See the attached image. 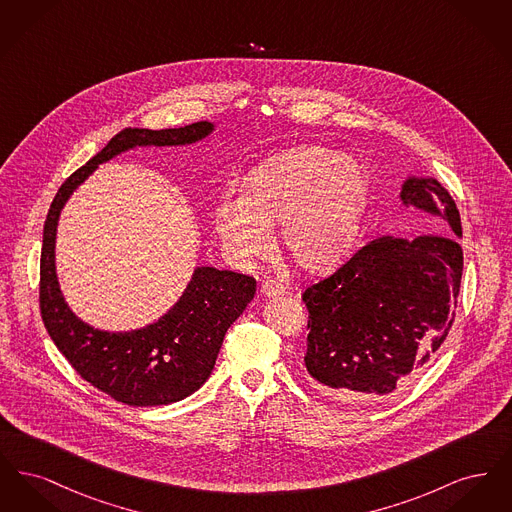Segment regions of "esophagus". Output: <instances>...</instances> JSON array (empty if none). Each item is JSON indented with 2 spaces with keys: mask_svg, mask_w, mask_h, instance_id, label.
<instances>
[{
  "mask_svg": "<svg viewBox=\"0 0 512 512\" xmlns=\"http://www.w3.org/2000/svg\"><path fill=\"white\" fill-rule=\"evenodd\" d=\"M261 293H263L265 297H278V295H284V293H286V288H284L280 282L267 280V282L263 284V288H261Z\"/></svg>",
  "mask_w": 512,
  "mask_h": 512,
  "instance_id": "34e87169",
  "label": "esophagus"
}]
</instances>
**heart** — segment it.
Masks as SVG:
<instances>
[{
	"instance_id": "b5f03b06",
	"label": "heart",
	"mask_w": 512,
	"mask_h": 512,
	"mask_svg": "<svg viewBox=\"0 0 512 512\" xmlns=\"http://www.w3.org/2000/svg\"><path fill=\"white\" fill-rule=\"evenodd\" d=\"M368 178L361 163L326 147H295L247 174L242 197L220 199L215 232L228 259L249 263L270 249V230L305 272L340 267L357 244Z\"/></svg>"
}]
</instances>
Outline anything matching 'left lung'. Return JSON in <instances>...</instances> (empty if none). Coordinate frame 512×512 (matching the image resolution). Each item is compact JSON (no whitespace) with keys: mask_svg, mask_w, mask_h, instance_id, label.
<instances>
[{"mask_svg":"<svg viewBox=\"0 0 512 512\" xmlns=\"http://www.w3.org/2000/svg\"><path fill=\"white\" fill-rule=\"evenodd\" d=\"M399 199L455 233L382 236L303 293L305 366L338 397H386L436 357L455 320L463 276L461 215L436 178L409 176Z\"/></svg>","mask_w":512,"mask_h":512,"instance_id":"1","label":"left lung"}]
</instances>
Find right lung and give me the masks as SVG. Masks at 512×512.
<instances>
[{"label":"right lung","instance_id":"obj_1","mask_svg":"<svg viewBox=\"0 0 512 512\" xmlns=\"http://www.w3.org/2000/svg\"><path fill=\"white\" fill-rule=\"evenodd\" d=\"M213 122L165 130L124 128L59 188L44 224L40 259V311L49 338L74 370L94 388L132 407L176 403L211 376L230 324L255 295V278L232 270L195 267L171 309L130 332L98 330L69 309L55 270V236L61 211L74 190L101 163L134 147L188 146L207 138Z\"/></svg>","mask_w":512,"mask_h":512}]
</instances>
